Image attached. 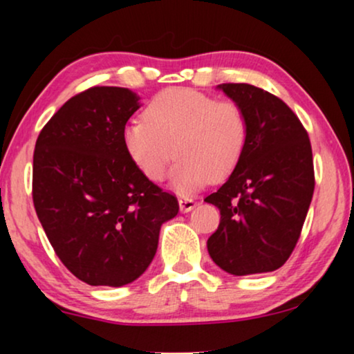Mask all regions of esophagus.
I'll return each mask as SVG.
<instances>
[{
    "label": "esophagus",
    "mask_w": 354,
    "mask_h": 354,
    "mask_svg": "<svg viewBox=\"0 0 354 354\" xmlns=\"http://www.w3.org/2000/svg\"><path fill=\"white\" fill-rule=\"evenodd\" d=\"M196 206V203L192 200V198H185L182 196L180 200H178V207H180L182 212H190L193 207Z\"/></svg>",
    "instance_id": "1"
}]
</instances>
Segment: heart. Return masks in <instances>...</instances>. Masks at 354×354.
<instances>
[{"mask_svg":"<svg viewBox=\"0 0 354 354\" xmlns=\"http://www.w3.org/2000/svg\"><path fill=\"white\" fill-rule=\"evenodd\" d=\"M122 142L149 180H162L176 151L171 185L185 195L234 172L248 142V119L236 101L174 86L149 101L145 119L127 122Z\"/></svg>","mask_w":354,"mask_h":354,"instance_id":"obj_1","label":"heart"}]
</instances>
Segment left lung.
Listing matches in <instances>:
<instances>
[{"instance_id": "obj_1", "label": "left lung", "mask_w": 354, "mask_h": 354, "mask_svg": "<svg viewBox=\"0 0 354 354\" xmlns=\"http://www.w3.org/2000/svg\"><path fill=\"white\" fill-rule=\"evenodd\" d=\"M217 88L243 108L248 142L229 180L205 198L221 211L207 251L232 275L272 272L297 246L311 205V142L297 114L275 95L248 84Z\"/></svg>"}]
</instances>
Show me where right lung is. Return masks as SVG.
I'll list each match as a JSON object with an SVG mask.
<instances>
[{
	"label": "right lung",
	"mask_w": 354,
	"mask_h": 354,
	"mask_svg": "<svg viewBox=\"0 0 354 354\" xmlns=\"http://www.w3.org/2000/svg\"><path fill=\"white\" fill-rule=\"evenodd\" d=\"M140 108L129 88L93 86L48 120L33 153L37 216L62 264L88 285L122 287L156 254L178 201L125 151L122 132Z\"/></svg>",
	"instance_id": "1"
}]
</instances>
